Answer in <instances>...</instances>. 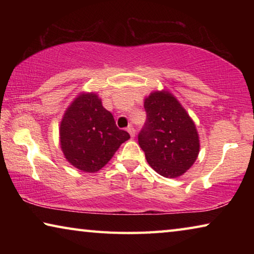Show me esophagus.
Listing matches in <instances>:
<instances>
[{
  "instance_id": "obj_1",
  "label": "esophagus",
  "mask_w": 254,
  "mask_h": 254,
  "mask_svg": "<svg viewBox=\"0 0 254 254\" xmlns=\"http://www.w3.org/2000/svg\"><path fill=\"white\" fill-rule=\"evenodd\" d=\"M127 131L130 133V135H131V137L133 139V137H134V135H135V130H134V127H128L127 128Z\"/></svg>"
}]
</instances>
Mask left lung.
Wrapping results in <instances>:
<instances>
[{"label":"left lung","mask_w":254,"mask_h":254,"mask_svg":"<svg viewBox=\"0 0 254 254\" xmlns=\"http://www.w3.org/2000/svg\"><path fill=\"white\" fill-rule=\"evenodd\" d=\"M147 121L137 135L151 168L176 178L190 168L199 153L195 123L173 94L157 91L144 100Z\"/></svg>","instance_id":"1"}]
</instances>
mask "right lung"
Listing matches in <instances>:
<instances>
[{"label":"right lung","mask_w":254,"mask_h":254,"mask_svg":"<svg viewBox=\"0 0 254 254\" xmlns=\"http://www.w3.org/2000/svg\"><path fill=\"white\" fill-rule=\"evenodd\" d=\"M59 135L68 162L85 173L102 169L130 139L127 131L117 127L95 93H81L72 101L60 122Z\"/></svg>","instance_id":"obj_1"}]
</instances>
